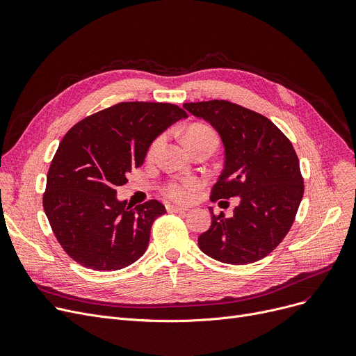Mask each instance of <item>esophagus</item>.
Returning <instances> with one entry per match:
<instances>
[{"mask_svg": "<svg viewBox=\"0 0 356 356\" xmlns=\"http://www.w3.org/2000/svg\"><path fill=\"white\" fill-rule=\"evenodd\" d=\"M167 211L168 212H176V213H184L188 212V208H181V207H175V204H167Z\"/></svg>", "mask_w": 356, "mask_h": 356, "instance_id": "obj_1", "label": "esophagus"}]
</instances>
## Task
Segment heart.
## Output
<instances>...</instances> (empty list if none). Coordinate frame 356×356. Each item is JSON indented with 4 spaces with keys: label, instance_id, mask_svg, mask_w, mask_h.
I'll list each match as a JSON object with an SVG mask.
<instances>
[{
    "label": "heart",
    "instance_id": "obj_1",
    "mask_svg": "<svg viewBox=\"0 0 356 356\" xmlns=\"http://www.w3.org/2000/svg\"><path fill=\"white\" fill-rule=\"evenodd\" d=\"M164 141V136H160L159 138L154 140V143L149 147V156H153L156 153V149L160 147V144ZM184 141L189 147L200 143V141H213L216 143V136L213 131L209 127L204 125H192L188 128V131L184 133ZM199 188V181L195 179H186L181 181H173L164 186L163 193L168 200L173 202H188L192 199L195 195L196 189Z\"/></svg>",
    "mask_w": 356,
    "mask_h": 356
}]
</instances>
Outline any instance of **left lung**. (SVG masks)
<instances>
[{
    "instance_id": "left-lung-1",
    "label": "left lung",
    "mask_w": 356,
    "mask_h": 356,
    "mask_svg": "<svg viewBox=\"0 0 356 356\" xmlns=\"http://www.w3.org/2000/svg\"><path fill=\"white\" fill-rule=\"evenodd\" d=\"M183 108L211 124L223 145L211 199L238 197L231 218L209 208L212 225L199 235V248L225 264L255 263L284 239L300 207L305 188L294 148L268 118L241 105L208 101Z\"/></svg>"
}]
</instances>
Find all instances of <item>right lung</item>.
<instances>
[{"label":"right lung","instance_id":"add662e5","mask_svg":"<svg viewBox=\"0 0 356 356\" xmlns=\"http://www.w3.org/2000/svg\"><path fill=\"white\" fill-rule=\"evenodd\" d=\"M188 114L173 104L121 102L73 125L47 173L43 207L70 258L86 268L115 271L143 257L164 204L129 207L117 197L152 143Z\"/></svg>","mask_w":356,"mask_h":356}]
</instances>
